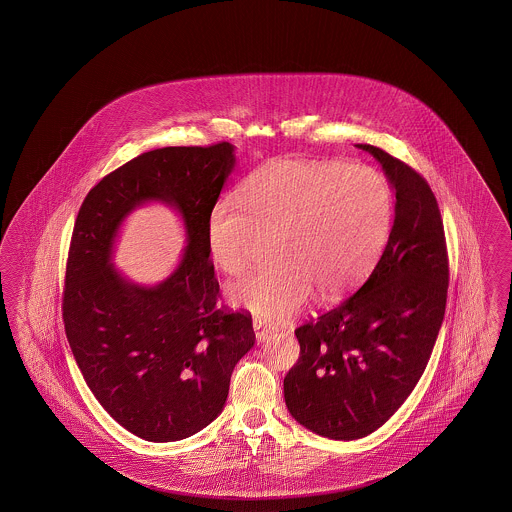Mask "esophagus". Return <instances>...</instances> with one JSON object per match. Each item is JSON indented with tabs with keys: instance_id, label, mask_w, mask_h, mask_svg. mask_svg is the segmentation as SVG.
Listing matches in <instances>:
<instances>
[{
	"instance_id": "esophagus-1",
	"label": "esophagus",
	"mask_w": 512,
	"mask_h": 512,
	"mask_svg": "<svg viewBox=\"0 0 512 512\" xmlns=\"http://www.w3.org/2000/svg\"><path fill=\"white\" fill-rule=\"evenodd\" d=\"M253 328H255V338L259 343L270 340L274 334V330L270 326H263V323H259V321H253Z\"/></svg>"
}]
</instances>
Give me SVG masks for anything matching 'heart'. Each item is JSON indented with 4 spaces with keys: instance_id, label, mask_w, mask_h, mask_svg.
Segmentation results:
<instances>
[{
    "instance_id": "obj_1",
    "label": "heart",
    "mask_w": 512,
    "mask_h": 512,
    "mask_svg": "<svg viewBox=\"0 0 512 512\" xmlns=\"http://www.w3.org/2000/svg\"><path fill=\"white\" fill-rule=\"evenodd\" d=\"M238 201L214 204L206 248L219 270L240 276L263 238H276V266L229 289L259 323L289 321L313 291L321 300L353 291L379 259L394 221L387 176L340 161H268L249 174Z\"/></svg>"
}]
</instances>
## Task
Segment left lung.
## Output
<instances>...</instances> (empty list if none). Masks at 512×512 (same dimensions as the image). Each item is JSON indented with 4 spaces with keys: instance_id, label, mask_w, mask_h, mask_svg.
<instances>
[{
    "instance_id": "1",
    "label": "left lung",
    "mask_w": 512,
    "mask_h": 512,
    "mask_svg": "<svg viewBox=\"0 0 512 512\" xmlns=\"http://www.w3.org/2000/svg\"><path fill=\"white\" fill-rule=\"evenodd\" d=\"M357 146L381 163L396 193L387 246L355 295L296 328L300 357L283 379L293 419L336 441L372 434L417 387L449 289L443 219L428 182L385 150Z\"/></svg>"
}]
</instances>
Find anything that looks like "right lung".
Returning a JSON list of instances; mask_svg holds the SVG:
<instances>
[{"mask_svg":"<svg viewBox=\"0 0 512 512\" xmlns=\"http://www.w3.org/2000/svg\"><path fill=\"white\" fill-rule=\"evenodd\" d=\"M236 157L229 142L140 154L90 189L65 270L63 323L97 402L127 432L169 443L201 432L229 396L234 366L255 343L251 315L217 306L206 221ZM163 201L183 216L188 246L172 276L133 284L111 264L135 207Z\"/></svg>","mask_w":512,"mask_h":512,"instance_id":"add662e5","label":"right lung"}]
</instances>
